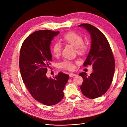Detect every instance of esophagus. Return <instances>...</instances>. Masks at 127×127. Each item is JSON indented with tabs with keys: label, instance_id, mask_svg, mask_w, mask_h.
Masks as SVG:
<instances>
[{
	"label": "esophagus",
	"instance_id": "34e87169",
	"mask_svg": "<svg viewBox=\"0 0 127 127\" xmlns=\"http://www.w3.org/2000/svg\"><path fill=\"white\" fill-rule=\"evenodd\" d=\"M75 75H76V74H74V73H70V74H69L70 77H73Z\"/></svg>",
	"mask_w": 127,
	"mask_h": 127
}]
</instances>
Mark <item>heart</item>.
<instances>
[{
	"label": "heart",
	"instance_id": "obj_1",
	"mask_svg": "<svg viewBox=\"0 0 127 127\" xmlns=\"http://www.w3.org/2000/svg\"><path fill=\"white\" fill-rule=\"evenodd\" d=\"M64 42L69 43L75 47L78 53L82 54L85 53L87 47L83 43V38L80 35L74 32H69L64 34L62 38ZM62 45L59 43H55L52 47V52L55 57H58L62 53ZM59 67L63 69L73 70L74 69L73 64L69 60H65L60 64Z\"/></svg>",
	"mask_w": 127,
	"mask_h": 127
}]
</instances>
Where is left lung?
<instances>
[{
  "mask_svg": "<svg viewBox=\"0 0 127 127\" xmlns=\"http://www.w3.org/2000/svg\"><path fill=\"white\" fill-rule=\"evenodd\" d=\"M78 27L84 28L90 34L91 49L83 65H92L93 70L89 76L85 72L79 74L83 79L80 89L86 97L93 99L102 96L109 88L115 72V59L108 40L102 32L90 24Z\"/></svg>",
  "mask_w": 127,
  "mask_h": 127,
  "instance_id": "8db88e82",
  "label": "left lung"
}]
</instances>
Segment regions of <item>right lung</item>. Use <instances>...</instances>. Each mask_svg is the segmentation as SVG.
Wrapping results in <instances>:
<instances>
[{"mask_svg":"<svg viewBox=\"0 0 127 127\" xmlns=\"http://www.w3.org/2000/svg\"><path fill=\"white\" fill-rule=\"evenodd\" d=\"M59 33L50 30L34 32L24 40L20 50L19 67L23 82L35 100L47 106L63 99L69 78V75L61 72L54 79L46 75L52 61L50 44Z\"/></svg>","mask_w":127,"mask_h":127,"instance_id":"1","label":"right lung"}]
</instances>
